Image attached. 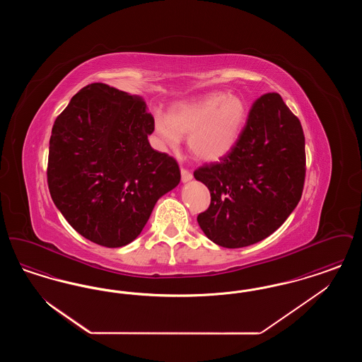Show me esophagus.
Segmentation results:
<instances>
[{"label":"esophagus","instance_id":"obj_1","mask_svg":"<svg viewBox=\"0 0 362 362\" xmlns=\"http://www.w3.org/2000/svg\"><path fill=\"white\" fill-rule=\"evenodd\" d=\"M180 173H182V182H185V183L192 179V173H189V170H186V168H182Z\"/></svg>","mask_w":362,"mask_h":362}]
</instances>
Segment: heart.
<instances>
[{"instance_id":"1","label":"heart","mask_w":362,"mask_h":362,"mask_svg":"<svg viewBox=\"0 0 362 362\" xmlns=\"http://www.w3.org/2000/svg\"><path fill=\"white\" fill-rule=\"evenodd\" d=\"M247 107L239 96L210 93L205 98L177 103L167 115L155 117L156 136L168 149H176L187 137L189 149L201 160L216 161L228 155L240 137Z\"/></svg>"}]
</instances>
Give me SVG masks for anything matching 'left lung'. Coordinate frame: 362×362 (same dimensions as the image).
Returning a JSON list of instances; mask_svg holds the SVG:
<instances>
[{"instance_id": "8db88e82", "label": "left lung", "mask_w": 362, "mask_h": 362, "mask_svg": "<svg viewBox=\"0 0 362 362\" xmlns=\"http://www.w3.org/2000/svg\"><path fill=\"white\" fill-rule=\"evenodd\" d=\"M210 191L198 224L213 243L241 248L266 239L297 206L305 180L298 118L273 92L252 104L233 149L194 171Z\"/></svg>"}]
</instances>
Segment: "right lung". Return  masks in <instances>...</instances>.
Instances as JSON below:
<instances>
[{"mask_svg":"<svg viewBox=\"0 0 362 362\" xmlns=\"http://www.w3.org/2000/svg\"><path fill=\"white\" fill-rule=\"evenodd\" d=\"M155 119L137 96L93 83L52 126L47 183L74 230L99 245L134 240L160 197L180 182L176 160L155 151Z\"/></svg>","mask_w":362,"mask_h":362,"instance_id":"add662e5","label":"right lung"}]
</instances>
